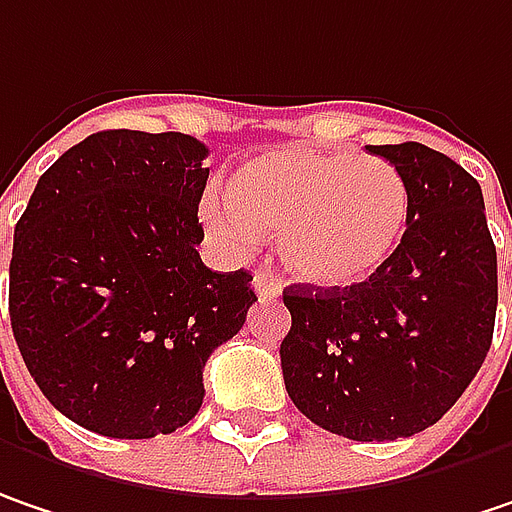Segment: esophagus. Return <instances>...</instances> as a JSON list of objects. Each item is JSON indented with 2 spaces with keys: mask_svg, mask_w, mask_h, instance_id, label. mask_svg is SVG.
Wrapping results in <instances>:
<instances>
[{
  "mask_svg": "<svg viewBox=\"0 0 512 512\" xmlns=\"http://www.w3.org/2000/svg\"><path fill=\"white\" fill-rule=\"evenodd\" d=\"M255 292L260 301H275L281 295V284L272 275H255Z\"/></svg>",
  "mask_w": 512,
  "mask_h": 512,
  "instance_id": "esophagus-1",
  "label": "esophagus"
}]
</instances>
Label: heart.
I'll return each mask as SVG.
<instances>
[{
  "label": "heart",
  "instance_id": "heart-1",
  "mask_svg": "<svg viewBox=\"0 0 512 512\" xmlns=\"http://www.w3.org/2000/svg\"><path fill=\"white\" fill-rule=\"evenodd\" d=\"M411 191L400 167L347 150L275 147L208 188L199 220L231 255L278 231L286 269L304 284L347 289L382 272L403 246Z\"/></svg>",
  "mask_w": 512,
  "mask_h": 512
}]
</instances>
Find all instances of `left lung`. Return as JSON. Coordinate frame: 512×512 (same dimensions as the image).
I'll use <instances>...</instances> for the list:
<instances>
[{
  "label": "left lung",
  "mask_w": 512,
  "mask_h": 512,
  "mask_svg": "<svg viewBox=\"0 0 512 512\" xmlns=\"http://www.w3.org/2000/svg\"><path fill=\"white\" fill-rule=\"evenodd\" d=\"M411 191L403 246L371 281L292 284L281 342L289 400L350 440L411 437L458 403L493 342L496 246L481 185L426 144H379Z\"/></svg>",
  "instance_id": "1"
}]
</instances>
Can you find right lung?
<instances>
[{
  "label": "right lung",
  "instance_id": "add662e5",
  "mask_svg": "<svg viewBox=\"0 0 512 512\" xmlns=\"http://www.w3.org/2000/svg\"><path fill=\"white\" fill-rule=\"evenodd\" d=\"M205 156L185 133H95L40 176L16 223V345L48 403L89 432L185 426L208 356L257 301L246 269L211 272L196 252Z\"/></svg>",
  "mask_w": 512,
  "mask_h": 512
}]
</instances>
